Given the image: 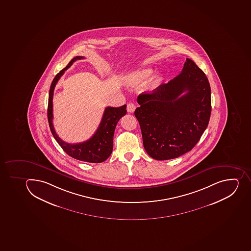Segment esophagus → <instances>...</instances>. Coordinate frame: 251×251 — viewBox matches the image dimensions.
Segmentation results:
<instances>
[{
  "label": "esophagus",
  "instance_id": "34e87169",
  "mask_svg": "<svg viewBox=\"0 0 251 251\" xmlns=\"http://www.w3.org/2000/svg\"><path fill=\"white\" fill-rule=\"evenodd\" d=\"M136 106L133 103L129 102L127 104V111L129 113H133L135 110Z\"/></svg>",
  "mask_w": 251,
  "mask_h": 251
}]
</instances>
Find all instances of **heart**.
Returning a JSON list of instances; mask_svg holds the SVG:
<instances>
[{
  "label": "heart",
  "instance_id": "obj_1",
  "mask_svg": "<svg viewBox=\"0 0 251 251\" xmlns=\"http://www.w3.org/2000/svg\"><path fill=\"white\" fill-rule=\"evenodd\" d=\"M153 74V70L152 69H144V70H140L138 72L136 73L133 78L137 82H140V81H144L146 79L149 78ZM161 77H157L153 82V87H156L161 82Z\"/></svg>",
  "mask_w": 251,
  "mask_h": 251
}]
</instances>
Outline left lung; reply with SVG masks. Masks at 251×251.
<instances>
[{
  "label": "left lung",
  "instance_id": "1",
  "mask_svg": "<svg viewBox=\"0 0 251 251\" xmlns=\"http://www.w3.org/2000/svg\"><path fill=\"white\" fill-rule=\"evenodd\" d=\"M210 91L207 76L186 58L180 75L153 93L137 97L140 106L134 115L151 157L173 159L194 148L209 124Z\"/></svg>",
  "mask_w": 251,
  "mask_h": 251
}]
</instances>
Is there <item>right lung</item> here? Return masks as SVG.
<instances>
[{
  "instance_id": "obj_1",
  "label": "right lung",
  "mask_w": 251,
  "mask_h": 251,
  "mask_svg": "<svg viewBox=\"0 0 251 251\" xmlns=\"http://www.w3.org/2000/svg\"><path fill=\"white\" fill-rule=\"evenodd\" d=\"M85 57L77 56L70 61L66 68L61 70L56 75L54 79L52 80L51 84L50 90L49 93L48 103V121L51 133L57 141L59 146L63 149V151L70 155V157H74L79 161H86L90 163H100L103 162L111 154L113 151V140H114V130L118 121L121 118L126 114V105L120 107L108 106L105 108V112L103 114L101 122H100L98 129L94 135L90 139L81 143L76 144H70L64 142L57 136L54 127L52 125V97L53 91L59 79L63 75L64 73L67 69L72 66L73 63L76 60H81Z\"/></svg>"
}]
</instances>
